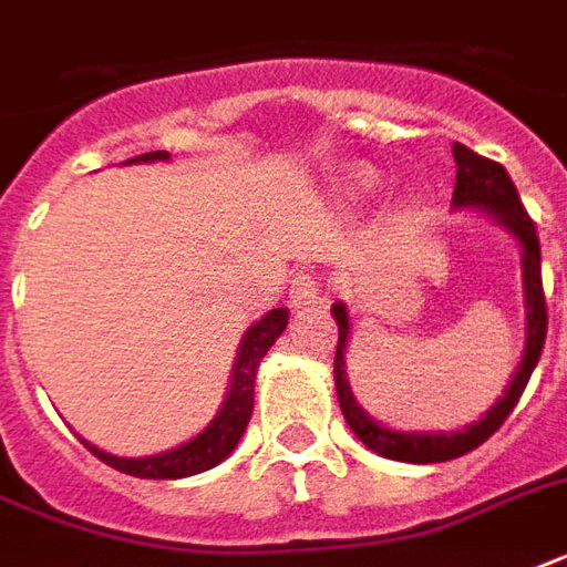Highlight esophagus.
I'll list each match as a JSON object with an SVG mask.
<instances>
[{"label":"esophagus","instance_id":"esophagus-1","mask_svg":"<svg viewBox=\"0 0 567 567\" xmlns=\"http://www.w3.org/2000/svg\"><path fill=\"white\" fill-rule=\"evenodd\" d=\"M323 302V288H320L318 276L300 274L291 282V309L293 311H311L315 306Z\"/></svg>","mask_w":567,"mask_h":567}]
</instances>
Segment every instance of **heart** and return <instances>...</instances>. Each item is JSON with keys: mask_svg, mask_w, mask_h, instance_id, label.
Returning a JSON list of instances; mask_svg holds the SVG:
<instances>
[{"mask_svg": "<svg viewBox=\"0 0 567 567\" xmlns=\"http://www.w3.org/2000/svg\"><path fill=\"white\" fill-rule=\"evenodd\" d=\"M347 182H350V188L359 190V194H368V190L377 188V176H373V171H364V167H359V171L350 173V176H347Z\"/></svg>", "mask_w": 567, "mask_h": 567, "instance_id": "b5f03b06", "label": "heart"}]
</instances>
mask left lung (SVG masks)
Wrapping results in <instances>:
<instances>
[{"instance_id":"1","label":"left lung","mask_w":567,"mask_h":567,"mask_svg":"<svg viewBox=\"0 0 567 567\" xmlns=\"http://www.w3.org/2000/svg\"><path fill=\"white\" fill-rule=\"evenodd\" d=\"M453 158H456V188H453V212H480L488 220H494L501 229H506L520 247V274H524V309H527V338H524V353L512 373L509 385L503 388V396L494 400V405L480 417L467 423L462 430H432V432H405L391 430L385 423L373 421L355 400L350 377H347V344H350V311L344 302H332V318L338 323V350H336V394L344 412V421L355 432V439L364 447L394 462H412V465H435V462H450L471 453L488 441L501 423L509 417V412L518 405L529 377L536 371L542 359V347L547 336V309L545 291H542V247H538L536 223L520 205V196L512 185L509 173L503 164L488 162L465 144H453Z\"/></svg>"}]
</instances>
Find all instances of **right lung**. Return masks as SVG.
I'll return each mask as SVG.
<instances>
[{
  "label": "right lung",
  "instance_id": "right-lung-1",
  "mask_svg": "<svg viewBox=\"0 0 567 567\" xmlns=\"http://www.w3.org/2000/svg\"><path fill=\"white\" fill-rule=\"evenodd\" d=\"M153 162H171V153H146L137 155V158H128L123 164ZM285 327H288V309H274L244 332L235 364H231L229 388H226L223 405L203 432H196L194 439L179 444V447L164 450V453H155V456L132 458L105 453V450H100L91 441H84L82 435L79 439L100 462L117 467L123 474L141 476V480H185V476L203 474L208 467L220 465L223 458L231 456V450L238 447L240 435L247 432V423L252 417V403H256L258 364L267 355V350L276 344V338L282 336Z\"/></svg>",
  "mask_w": 567,
  "mask_h": 567
}]
</instances>
